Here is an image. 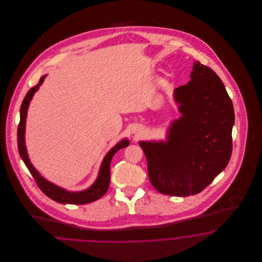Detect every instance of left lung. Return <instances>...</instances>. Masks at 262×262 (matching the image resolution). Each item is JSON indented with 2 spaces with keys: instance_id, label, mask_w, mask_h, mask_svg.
<instances>
[{
  "instance_id": "left-lung-1",
  "label": "left lung",
  "mask_w": 262,
  "mask_h": 262,
  "mask_svg": "<svg viewBox=\"0 0 262 262\" xmlns=\"http://www.w3.org/2000/svg\"><path fill=\"white\" fill-rule=\"evenodd\" d=\"M182 117L172 123L167 142L139 145L150 183L159 192L188 196L200 193L230 161L235 113L220 77L199 61L187 84L174 89Z\"/></svg>"
}]
</instances>
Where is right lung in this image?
I'll return each mask as SVG.
<instances>
[{"instance_id":"add662e5","label":"right lung","mask_w":262,"mask_h":262,"mask_svg":"<svg viewBox=\"0 0 262 262\" xmlns=\"http://www.w3.org/2000/svg\"><path fill=\"white\" fill-rule=\"evenodd\" d=\"M45 77H46V75L42 76L39 79V82L35 86L30 88V90L26 93L25 99L21 103L20 121H19L18 127H17V146H18L19 155H20L21 159L24 160L25 166L27 167V169L29 170V172L34 178L39 188L48 198H50L51 200H55V201L60 202V203H70V204H86V203L93 202L95 200L101 199L108 190L109 184H110V164L112 161L114 154L117 151L126 147L129 144V142L126 139L122 140L121 142H119L117 145H115L112 149L107 153V155L105 156V158L102 162V165H101L99 174H98V178H97L96 182L91 187L88 188L86 190L79 191V192H70V191H67V190L62 189L61 187H57V186L51 184L47 180L42 178L37 171L34 169V167L31 165V163L28 159L25 144V119H26L28 105L30 103V100L32 98V96L34 95V93L37 91L39 86L44 81Z\"/></svg>"}]
</instances>
